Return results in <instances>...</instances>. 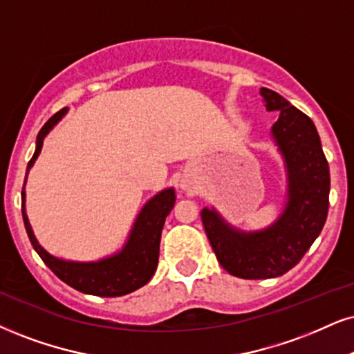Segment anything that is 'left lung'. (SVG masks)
I'll list each match as a JSON object with an SVG mask.
<instances>
[{
	"mask_svg": "<svg viewBox=\"0 0 354 354\" xmlns=\"http://www.w3.org/2000/svg\"><path fill=\"white\" fill-rule=\"evenodd\" d=\"M261 95L269 111L281 113L272 134L289 172V202L283 215L261 233H238L216 212H202L218 263L241 279L279 277L294 268L320 234L330 203L328 162L313 121L276 91L261 88Z\"/></svg>",
	"mask_w": 354,
	"mask_h": 354,
	"instance_id": "left-lung-1",
	"label": "left lung"
}]
</instances>
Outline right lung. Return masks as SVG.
Returning a JSON list of instances; mask_svg holds the SVG:
<instances>
[{"label":"right lung","instance_id":"add662e5","mask_svg":"<svg viewBox=\"0 0 354 354\" xmlns=\"http://www.w3.org/2000/svg\"><path fill=\"white\" fill-rule=\"evenodd\" d=\"M65 113H67V108L57 111L39 131L36 152H34L32 159L29 160L26 176H28L29 169L32 167L34 160L42 149V141L46 134ZM21 195H23V220L30 244L41 256L44 264L67 286L73 287L78 292H84V294L98 295V297H120V295H126L142 287L154 276L157 263H159V244L165 216L169 215L174 208V203H176L174 189L160 192L159 195H156L146 203V207L139 213L136 225L131 231L128 244L120 254L98 261V263H67V261L57 259L49 252L44 251L39 246L37 239L34 238L28 215H26L24 185Z\"/></svg>","mask_w":354,"mask_h":354}]
</instances>
